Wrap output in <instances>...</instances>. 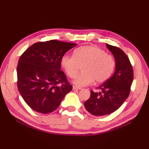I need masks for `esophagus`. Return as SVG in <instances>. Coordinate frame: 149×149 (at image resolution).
<instances>
[{
    "label": "esophagus",
    "mask_w": 149,
    "mask_h": 149,
    "mask_svg": "<svg viewBox=\"0 0 149 149\" xmlns=\"http://www.w3.org/2000/svg\"><path fill=\"white\" fill-rule=\"evenodd\" d=\"M80 89H81V88L77 87L76 86H73V90H80Z\"/></svg>",
    "instance_id": "1"
}]
</instances>
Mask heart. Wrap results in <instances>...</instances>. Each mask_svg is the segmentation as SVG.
<instances>
[{
  "label": "heart",
  "mask_w": 149,
  "mask_h": 149,
  "mask_svg": "<svg viewBox=\"0 0 149 149\" xmlns=\"http://www.w3.org/2000/svg\"><path fill=\"white\" fill-rule=\"evenodd\" d=\"M115 60L104 50L95 46L85 45L75 49L74 56L64 54L61 58V65L70 77L74 78L82 67L81 74L78 75L74 84L78 87L91 84L95 80L97 84L104 82L112 74Z\"/></svg>",
  "instance_id": "obj_1"
}]
</instances>
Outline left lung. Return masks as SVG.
<instances>
[{
  "instance_id": "1",
  "label": "left lung",
  "mask_w": 149,
  "mask_h": 149,
  "mask_svg": "<svg viewBox=\"0 0 149 149\" xmlns=\"http://www.w3.org/2000/svg\"><path fill=\"white\" fill-rule=\"evenodd\" d=\"M115 59V71L109 79L99 87L100 92L91 91L90 98L84 106L90 114L104 116L112 114L122 105L129 96L133 71L125 52L116 47L106 45Z\"/></svg>"
}]
</instances>
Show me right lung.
Wrapping results in <instances>:
<instances>
[{
  "instance_id": "obj_1",
  "label": "right lung",
  "mask_w": 149,
  "mask_h": 149,
  "mask_svg": "<svg viewBox=\"0 0 149 149\" xmlns=\"http://www.w3.org/2000/svg\"><path fill=\"white\" fill-rule=\"evenodd\" d=\"M76 45L56 40L39 42L20 56L17 67V88L33 110L42 114L53 112L72 90L61 70V58Z\"/></svg>"
}]
</instances>
